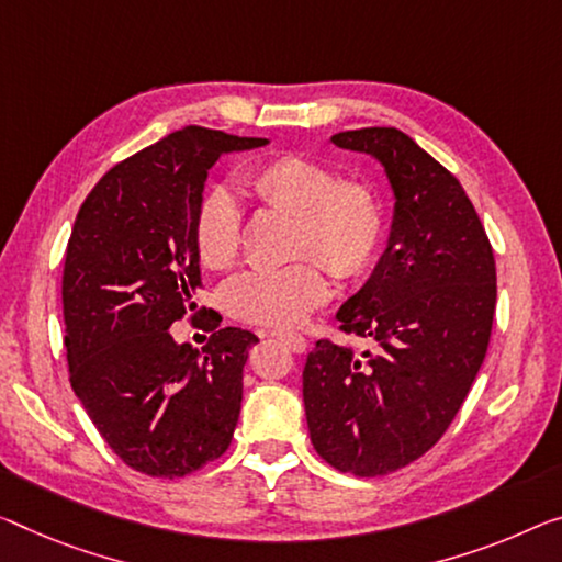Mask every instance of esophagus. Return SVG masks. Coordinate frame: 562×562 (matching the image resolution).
I'll return each instance as SVG.
<instances>
[{
	"label": "esophagus",
	"instance_id": "esophagus-1",
	"mask_svg": "<svg viewBox=\"0 0 562 562\" xmlns=\"http://www.w3.org/2000/svg\"><path fill=\"white\" fill-rule=\"evenodd\" d=\"M271 336H276V339H281V341L286 344V347H289L293 353H304V351H306V347H308L306 336H301V334H296V331H283V329H276V331H271Z\"/></svg>",
	"mask_w": 562,
	"mask_h": 562
}]
</instances>
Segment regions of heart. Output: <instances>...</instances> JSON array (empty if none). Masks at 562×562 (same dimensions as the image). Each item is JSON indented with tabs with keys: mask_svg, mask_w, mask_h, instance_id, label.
I'll return each instance as SVG.
<instances>
[{
	"mask_svg": "<svg viewBox=\"0 0 562 562\" xmlns=\"http://www.w3.org/2000/svg\"><path fill=\"white\" fill-rule=\"evenodd\" d=\"M244 191L266 209L291 213V254L283 269L238 273L223 289L228 314L248 324L291 326L329 296L326 269L359 281L386 244V213L374 188L336 178L322 160L296 153L271 155L244 172ZM193 251L205 269L226 271L240 251V205L226 188H209L191 218Z\"/></svg>",
	"mask_w": 562,
	"mask_h": 562,
	"instance_id": "heart-1",
	"label": "heart"
}]
</instances>
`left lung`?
<instances>
[{"label": "left lung", "mask_w": 562, "mask_h": 562, "mask_svg": "<svg viewBox=\"0 0 562 562\" xmlns=\"http://www.w3.org/2000/svg\"><path fill=\"white\" fill-rule=\"evenodd\" d=\"M331 140L382 160L396 215L382 261L336 314L371 349L318 339L304 407L324 462L379 477L429 452L460 412L487 353L495 254L460 180L409 135L361 127Z\"/></svg>", "instance_id": "1"}]
</instances>
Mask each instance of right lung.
Returning <instances> with one entry per match:
<instances>
[{
  "instance_id": "obj_1",
  "label": "right lung",
  "mask_w": 562,
  "mask_h": 562,
  "mask_svg": "<svg viewBox=\"0 0 562 562\" xmlns=\"http://www.w3.org/2000/svg\"><path fill=\"white\" fill-rule=\"evenodd\" d=\"M191 125L112 166L77 211L63 271L70 384L110 450L150 477H186L228 450L258 336L215 329L203 351L176 344L198 322L201 266L191 218L228 150L261 148Z\"/></svg>"
}]
</instances>
